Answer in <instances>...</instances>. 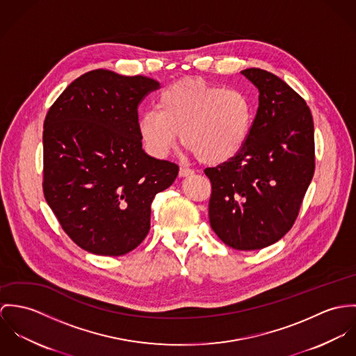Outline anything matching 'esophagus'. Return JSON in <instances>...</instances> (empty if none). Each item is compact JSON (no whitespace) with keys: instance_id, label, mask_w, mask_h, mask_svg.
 <instances>
[{"instance_id":"34e87169","label":"esophagus","mask_w":356,"mask_h":356,"mask_svg":"<svg viewBox=\"0 0 356 356\" xmlns=\"http://www.w3.org/2000/svg\"><path fill=\"white\" fill-rule=\"evenodd\" d=\"M179 175H180V177H187V176L194 175V170H193V169H190V168H184V166H181V168H180V170H179Z\"/></svg>"}]
</instances>
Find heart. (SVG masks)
<instances>
[{"instance_id": "b5f03b06", "label": "heart", "mask_w": 356, "mask_h": 356, "mask_svg": "<svg viewBox=\"0 0 356 356\" xmlns=\"http://www.w3.org/2000/svg\"><path fill=\"white\" fill-rule=\"evenodd\" d=\"M254 108L238 88H225L197 79L176 81L159 94L157 111L139 120V135L154 157H166L179 140L197 159L220 165L243 149L251 131Z\"/></svg>"}]
</instances>
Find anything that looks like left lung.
<instances>
[{
  "mask_svg": "<svg viewBox=\"0 0 356 356\" xmlns=\"http://www.w3.org/2000/svg\"><path fill=\"white\" fill-rule=\"evenodd\" d=\"M259 90L250 135L234 159L204 175L211 183L209 220L235 250H261L295 224L316 169L314 122L306 101L276 75L241 71Z\"/></svg>",
  "mask_w": 356,
  "mask_h": 356,
  "instance_id": "obj_1",
  "label": "left lung"
}]
</instances>
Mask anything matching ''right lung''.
<instances>
[{
    "label": "right lung",
    "mask_w": 356,
    "mask_h": 356,
    "mask_svg": "<svg viewBox=\"0 0 356 356\" xmlns=\"http://www.w3.org/2000/svg\"><path fill=\"white\" fill-rule=\"evenodd\" d=\"M159 83L108 70L74 80L43 122V195L80 248L108 257L136 248L152 202L172 186L175 162L142 149L138 108Z\"/></svg>",
    "instance_id": "right-lung-1"
}]
</instances>
